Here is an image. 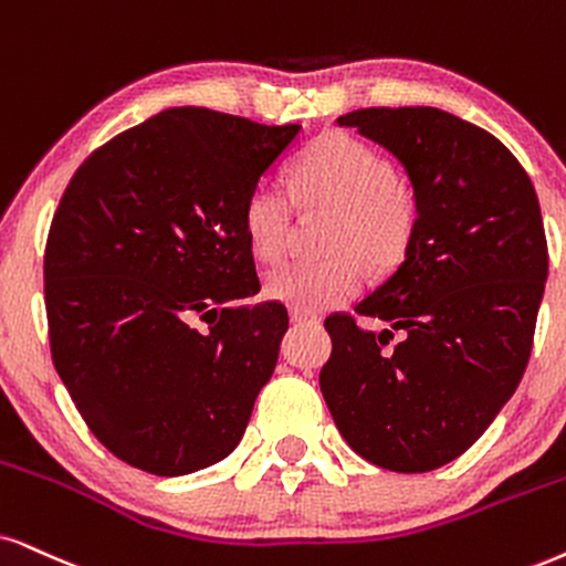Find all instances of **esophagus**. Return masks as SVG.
<instances>
[{"instance_id": "esophagus-1", "label": "esophagus", "mask_w": 566, "mask_h": 566, "mask_svg": "<svg viewBox=\"0 0 566 566\" xmlns=\"http://www.w3.org/2000/svg\"><path fill=\"white\" fill-rule=\"evenodd\" d=\"M290 321H292V326H316L318 324L316 316H307V313H300V311H290Z\"/></svg>"}]
</instances>
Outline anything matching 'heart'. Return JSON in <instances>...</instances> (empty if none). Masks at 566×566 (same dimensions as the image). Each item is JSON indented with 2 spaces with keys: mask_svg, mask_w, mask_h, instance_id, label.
<instances>
[{
  "mask_svg": "<svg viewBox=\"0 0 566 566\" xmlns=\"http://www.w3.org/2000/svg\"><path fill=\"white\" fill-rule=\"evenodd\" d=\"M290 182L292 192L276 182H259L248 192L242 230L250 250L263 263L282 259L297 203L307 217H332L324 234L332 255L271 271L263 284L269 300L300 313L328 311L360 292L366 261L389 269L405 255L418 221V196L368 143L342 130L318 135L295 161Z\"/></svg>",
  "mask_w": 566,
  "mask_h": 566,
  "instance_id": "heart-1",
  "label": "heart"
}]
</instances>
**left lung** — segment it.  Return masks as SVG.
Wrapping results in <instances>:
<instances>
[{"mask_svg":"<svg viewBox=\"0 0 566 566\" xmlns=\"http://www.w3.org/2000/svg\"><path fill=\"white\" fill-rule=\"evenodd\" d=\"M336 125L397 156L418 221L402 266L355 307L391 328L328 316L318 384L363 460L428 473L481 439L531 360L548 276L538 196L502 140L433 106H370Z\"/></svg>","mask_w":566,"mask_h":566,"instance_id":"1","label":"left lung"}]
</instances>
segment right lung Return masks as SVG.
Instances as JSON below:
<instances>
[{
    "label": "right lung",
    "mask_w": 566,
    "mask_h": 566,
    "mask_svg": "<svg viewBox=\"0 0 566 566\" xmlns=\"http://www.w3.org/2000/svg\"><path fill=\"white\" fill-rule=\"evenodd\" d=\"M297 133L164 109L96 148L56 206L44 253L54 368L91 433L133 468L196 473L245 433L287 311L230 305L261 290L242 206Z\"/></svg>",
    "instance_id": "1"
}]
</instances>
